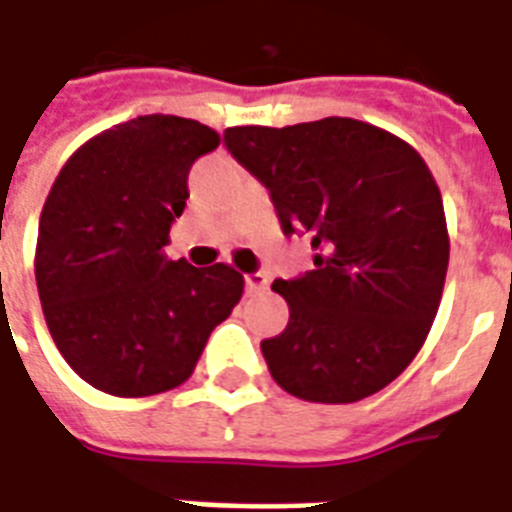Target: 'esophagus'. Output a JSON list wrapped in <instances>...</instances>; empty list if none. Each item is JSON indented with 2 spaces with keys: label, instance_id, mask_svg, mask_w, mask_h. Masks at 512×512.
I'll use <instances>...</instances> for the list:
<instances>
[{
  "label": "esophagus",
  "instance_id": "obj_1",
  "mask_svg": "<svg viewBox=\"0 0 512 512\" xmlns=\"http://www.w3.org/2000/svg\"><path fill=\"white\" fill-rule=\"evenodd\" d=\"M246 290L249 293H263L268 287V276L266 274H246Z\"/></svg>",
  "mask_w": 512,
  "mask_h": 512
}]
</instances>
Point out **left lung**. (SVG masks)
I'll list each match as a JSON object with an SVG mask.
<instances>
[{
    "mask_svg": "<svg viewBox=\"0 0 512 512\" xmlns=\"http://www.w3.org/2000/svg\"><path fill=\"white\" fill-rule=\"evenodd\" d=\"M227 151L266 184L285 236L314 268L276 279L290 323L260 344L279 388L350 404L382 391L426 342L448 274V225L429 165L358 119L230 127Z\"/></svg>",
    "mask_w": 512,
    "mask_h": 512,
    "instance_id": "left-lung-1",
    "label": "left lung"
}]
</instances>
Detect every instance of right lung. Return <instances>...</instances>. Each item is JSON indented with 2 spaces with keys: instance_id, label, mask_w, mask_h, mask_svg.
<instances>
[{
  "instance_id": "right-lung-1",
  "label": "right lung",
  "mask_w": 512,
  "mask_h": 512,
  "mask_svg": "<svg viewBox=\"0 0 512 512\" xmlns=\"http://www.w3.org/2000/svg\"><path fill=\"white\" fill-rule=\"evenodd\" d=\"M219 146L195 119L151 113L86 140L40 214L34 255L45 323L73 372L97 391L140 399L179 388L244 276L168 260L192 162Z\"/></svg>"
}]
</instances>
